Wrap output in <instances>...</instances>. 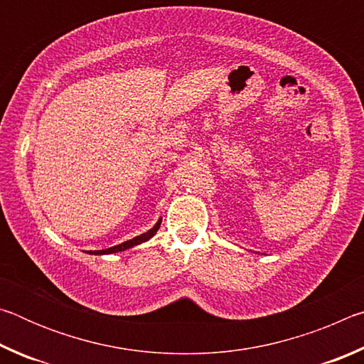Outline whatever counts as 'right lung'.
<instances>
[{
    "instance_id": "add662e5",
    "label": "right lung",
    "mask_w": 364,
    "mask_h": 364,
    "mask_svg": "<svg viewBox=\"0 0 364 364\" xmlns=\"http://www.w3.org/2000/svg\"><path fill=\"white\" fill-rule=\"evenodd\" d=\"M160 223H162V217L157 220V223L154 225L149 231L139 234V236L130 239V241H125V242H122V244L114 245V247L102 249V250H88V254H91V255H107V254H117V252H123V250H127V249H132V247H134V245H139V244H143L146 241H149V239L154 236V234L159 231Z\"/></svg>"
}]
</instances>
